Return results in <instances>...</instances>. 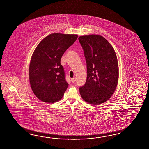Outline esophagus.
Wrapping results in <instances>:
<instances>
[{
    "mask_svg": "<svg viewBox=\"0 0 149 149\" xmlns=\"http://www.w3.org/2000/svg\"><path fill=\"white\" fill-rule=\"evenodd\" d=\"M76 78H72V79H71V82H72V83H74V82L76 81Z\"/></svg>",
    "mask_w": 149,
    "mask_h": 149,
    "instance_id": "34e87169",
    "label": "esophagus"
}]
</instances>
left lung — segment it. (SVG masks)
I'll return each instance as SVG.
<instances>
[{
	"label": "left lung",
	"instance_id": "8db88e82",
	"mask_svg": "<svg viewBox=\"0 0 149 149\" xmlns=\"http://www.w3.org/2000/svg\"><path fill=\"white\" fill-rule=\"evenodd\" d=\"M87 66L85 84L79 88L82 98L91 105H99L110 98L117 88L118 64L114 49L103 36H80Z\"/></svg>",
	"mask_w": 149,
	"mask_h": 149
}]
</instances>
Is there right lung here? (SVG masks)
I'll list each match as a JSON object with an SVG mask.
<instances>
[{
  "label": "right lung",
  "instance_id": "right-lung-1",
  "mask_svg": "<svg viewBox=\"0 0 149 149\" xmlns=\"http://www.w3.org/2000/svg\"><path fill=\"white\" fill-rule=\"evenodd\" d=\"M77 38V34L52 33L34 50L29 66V80L32 91L41 101L54 103L63 98L69 84L61 59Z\"/></svg>",
  "mask_w": 149,
  "mask_h": 149
}]
</instances>
